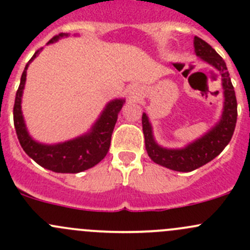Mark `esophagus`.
I'll return each mask as SVG.
<instances>
[{"mask_svg":"<svg viewBox=\"0 0 250 250\" xmlns=\"http://www.w3.org/2000/svg\"><path fill=\"white\" fill-rule=\"evenodd\" d=\"M128 92H129V94L130 95H134L135 94V92H137V89H135V88H130V89L129 90H128Z\"/></svg>","mask_w":250,"mask_h":250,"instance_id":"obj_1","label":"esophagus"}]
</instances>
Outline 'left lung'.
<instances>
[{
	"label": "left lung",
	"instance_id": "obj_1",
	"mask_svg": "<svg viewBox=\"0 0 250 250\" xmlns=\"http://www.w3.org/2000/svg\"><path fill=\"white\" fill-rule=\"evenodd\" d=\"M193 44H195L196 54L204 62H209L211 66L219 70L223 77L225 105H224V112L220 122L201 139L190 144L185 148L168 150V148L161 147L155 143L147 116L143 113V117H141L147 155L157 165L176 170V172H192L215 158L230 143L237 122L236 94H234L233 85L225 62L215 52V49L211 48L210 44L207 43L200 37L195 36Z\"/></svg>",
	"mask_w": 250,
	"mask_h": 250
}]
</instances>
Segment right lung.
<instances>
[{
	"mask_svg": "<svg viewBox=\"0 0 250 250\" xmlns=\"http://www.w3.org/2000/svg\"><path fill=\"white\" fill-rule=\"evenodd\" d=\"M62 36L64 34L54 36L52 40H49L48 43H53ZM41 49L42 48H40L35 52V54L32 55V58L25 66L21 78H20L19 88L17 90L13 107V120L18 140H19L22 150L35 162L47 169L53 170L55 173L83 172V170L94 167L106 156L110 148L111 135H112L116 121H117L118 112L122 109L125 100L116 99L109 103L89 134L66 141V143L57 144V145H42V144L34 141L26 132L20 103H21L22 89H24L25 80H26L27 66L41 52Z\"/></svg>",
	"mask_w": 250,
	"mask_h": 250,
	"instance_id": "right-lung-1",
	"label": "right lung"
}]
</instances>
